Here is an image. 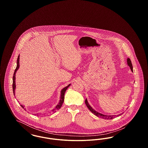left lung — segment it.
<instances>
[{
	"label": "left lung",
	"instance_id": "obj_1",
	"mask_svg": "<svg viewBox=\"0 0 148 148\" xmlns=\"http://www.w3.org/2000/svg\"><path fill=\"white\" fill-rule=\"evenodd\" d=\"M127 65L130 66V69L131 71H133V65H132V62L130 60V59L129 58H127ZM85 104L86 106H87V107L88 108V109L92 112V113H93L94 115H95L96 116H98V117H101L102 118H104V119H112L113 118H114L115 117V115H104V114H102L101 113H98L97 112H96L95 110H94L92 107L90 106V105L89 104V103H88V101L86 99L85 100ZM119 116V115H118Z\"/></svg>",
	"mask_w": 148,
	"mask_h": 148
}]
</instances>
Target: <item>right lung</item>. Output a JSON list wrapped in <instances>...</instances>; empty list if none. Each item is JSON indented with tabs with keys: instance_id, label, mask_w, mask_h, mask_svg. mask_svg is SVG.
Listing matches in <instances>:
<instances>
[{
	"instance_id": "add662e5",
	"label": "right lung",
	"mask_w": 148,
	"mask_h": 148,
	"mask_svg": "<svg viewBox=\"0 0 148 148\" xmlns=\"http://www.w3.org/2000/svg\"><path fill=\"white\" fill-rule=\"evenodd\" d=\"M17 63L16 68V69H15V71H14L13 77V93H14V94L15 93V86H15V73L16 72V71L18 69V68H19V56H18V59H17V63ZM70 85H71V84L68 85L67 86L64 88L62 90V91H61V96H60V102H59V103L56 106V108L52 110L53 113L56 112V110H58V109H59L61 108V106H62L64 100V94H65V91L66 90V89H68V88ZM21 106L23 108H24L23 106L21 105ZM36 115H37V114H36Z\"/></svg>"
}]
</instances>
